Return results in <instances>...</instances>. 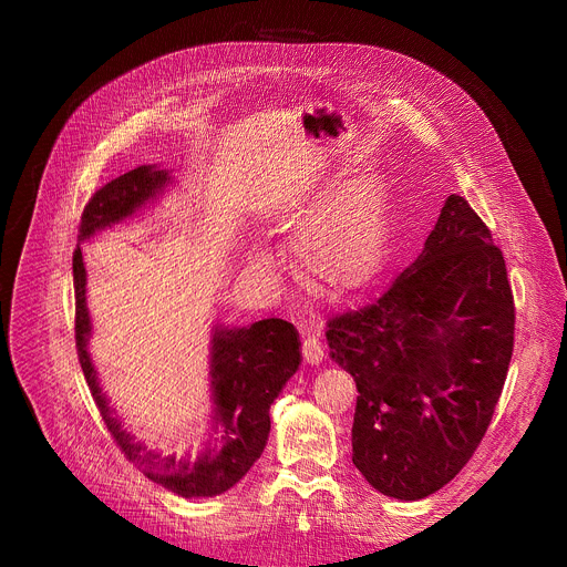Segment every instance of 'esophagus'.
Masks as SVG:
<instances>
[{
  "label": "esophagus",
  "instance_id": "34e87169",
  "mask_svg": "<svg viewBox=\"0 0 567 567\" xmlns=\"http://www.w3.org/2000/svg\"><path fill=\"white\" fill-rule=\"evenodd\" d=\"M301 349H303V359L308 363H312V365L321 363V359H323V344H321V340L317 336H306Z\"/></svg>",
  "mask_w": 567,
  "mask_h": 567
}]
</instances>
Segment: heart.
<instances>
[{
    "label": "heart",
    "mask_w": 567,
    "mask_h": 567,
    "mask_svg": "<svg viewBox=\"0 0 567 567\" xmlns=\"http://www.w3.org/2000/svg\"><path fill=\"white\" fill-rule=\"evenodd\" d=\"M308 197L293 206V223L310 216L296 234V257L301 274L321 293H347L374 278L383 259L385 218L379 182L370 174H353L323 199ZM266 266V255H255Z\"/></svg>",
    "instance_id": "heart-1"
}]
</instances>
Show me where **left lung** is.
Returning a JSON list of instances; mask_svg holds the SVG:
<instances>
[{
    "instance_id": "obj_1",
    "label": "left lung",
    "mask_w": 567,
    "mask_h": 567,
    "mask_svg": "<svg viewBox=\"0 0 567 567\" xmlns=\"http://www.w3.org/2000/svg\"><path fill=\"white\" fill-rule=\"evenodd\" d=\"M331 359L359 398L355 464L385 496L419 501L478 449L515 347V301L501 248L451 195L423 252L372 303L329 319Z\"/></svg>"
}]
</instances>
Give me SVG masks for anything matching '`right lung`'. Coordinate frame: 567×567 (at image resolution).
Segmentation results:
<instances>
[{
    "label": "right lung",
    "instance_id": "1",
    "mask_svg": "<svg viewBox=\"0 0 567 567\" xmlns=\"http://www.w3.org/2000/svg\"><path fill=\"white\" fill-rule=\"evenodd\" d=\"M167 182V172L152 165H142L112 178L84 206L78 227L80 244L96 231L131 218L137 208L154 199ZM80 244L73 252L78 359L118 451L148 481L184 498L227 492L244 478L264 451L268 430H271L268 409L301 363L299 331L285 319H261L250 329H216L212 340V372H208L216 411L214 443L199 457L148 451L116 421L89 359L86 340L92 333V321L86 310V271Z\"/></svg>",
    "mask_w": 567,
    "mask_h": 567
}]
</instances>
